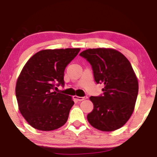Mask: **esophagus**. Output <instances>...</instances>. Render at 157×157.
<instances>
[{
	"instance_id": "obj_1",
	"label": "esophagus",
	"mask_w": 157,
	"mask_h": 157,
	"mask_svg": "<svg viewBox=\"0 0 157 157\" xmlns=\"http://www.w3.org/2000/svg\"><path fill=\"white\" fill-rule=\"evenodd\" d=\"M75 98L76 99L77 101H82L85 100V99L88 98V97L87 96H84V97H79V96H75Z\"/></svg>"
}]
</instances>
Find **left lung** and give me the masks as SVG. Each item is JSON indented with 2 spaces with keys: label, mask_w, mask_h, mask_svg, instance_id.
I'll list each match as a JSON object with an SVG mask.
<instances>
[{
  "label": "left lung",
  "mask_w": 157,
  "mask_h": 157,
  "mask_svg": "<svg viewBox=\"0 0 157 157\" xmlns=\"http://www.w3.org/2000/svg\"><path fill=\"white\" fill-rule=\"evenodd\" d=\"M92 67L97 84H104L103 94L91 96L93 109L87 116L93 127L113 131L124 125L133 112L138 82L130 61L110 48L88 49L80 53Z\"/></svg>",
  "instance_id": "1"
}]
</instances>
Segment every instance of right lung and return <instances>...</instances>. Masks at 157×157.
Returning <instances> with one entry per match:
<instances>
[{
    "mask_svg": "<svg viewBox=\"0 0 157 157\" xmlns=\"http://www.w3.org/2000/svg\"><path fill=\"white\" fill-rule=\"evenodd\" d=\"M80 51L43 50L26 63L17 80L16 96L21 115L33 128L49 131L67 122L74 101L53 90L64 86L65 69Z\"/></svg>",
    "mask_w": 157,
    "mask_h": 157,
    "instance_id": "add662e5",
    "label": "right lung"
}]
</instances>
